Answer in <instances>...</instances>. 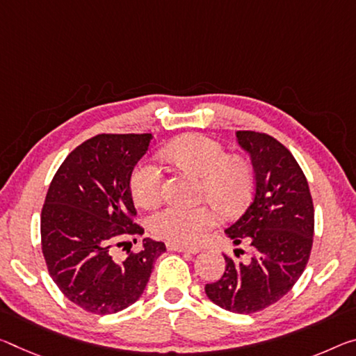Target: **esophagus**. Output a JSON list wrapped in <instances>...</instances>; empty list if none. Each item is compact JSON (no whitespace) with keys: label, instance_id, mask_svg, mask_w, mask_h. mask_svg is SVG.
I'll list each match as a JSON object with an SVG mask.
<instances>
[{"label":"esophagus","instance_id":"esophagus-1","mask_svg":"<svg viewBox=\"0 0 356 356\" xmlns=\"http://www.w3.org/2000/svg\"><path fill=\"white\" fill-rule=\"evenodd\" d=\"M166 247H168V250H171V252H188V253H198V252L201 250L200 247L184 245V244H177V242H168Z\"/></svg>","mask_w":356,"mask_h":356}]
</instances>
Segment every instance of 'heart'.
<instances>
[{
    "label": "heart",
    "mask_w": 356,
    "mask_h": 356,
    "mask_svg": "<svg viewBox=\"0 0 356 356\" xmlns=\"http://www.w3.org/2000/svg\"><path fill=\"white\" fill-rule=\"evenodd\" d=\"M165 155L179 168L201 177L200 193L233 213L249 202L253 193V166L245 156L228 155L218 140L204 134H187L168 145ZM138 204L155 206L163 196V171L154 160H144L134 168L129 180ZM218 222V209L212 202L200 206L169 204L150 217L156 236L177 244H196Z\"/></svg>",
    "instance_id": "1"
}]
</instances>
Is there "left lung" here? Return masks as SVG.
<instances>
[{"label": "left lung", "mask_w": 356, "mask_h": 356, "mask_svg": "<svg viewBox=\"0 0 356 356\" xmlns=\"http://www.w3.org/2000/svg\"><path fill=\"white\" fill-rule=\"evenodd\" d=\"M252 156L255 191L244 216L225 231L236 245L247 242L250 258L225 257L222 277L206 295L222 309L253 314L289 293L307 266L314 242V202L307 179L291 152L266 133L238 131Z\"/></svg>", "instance_id": "left-lung-1"}]
</instances>
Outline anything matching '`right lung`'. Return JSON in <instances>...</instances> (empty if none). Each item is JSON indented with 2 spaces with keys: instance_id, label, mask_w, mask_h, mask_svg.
I'll return each instance as SVG.
<instances>
[{
  "instance_id": "right-lung-1",
  "label": "right lung",
  "mask_w": 356,
  "mask_h": 356,
  "mask_svg": "<svg viewBox=\"0 0 356 356\" xmlns=\"http://www.w3.org/2000/svg\"><path fill=\"white\" fill-rule=\"evenodd\" d=\"M150 133H103L87 139L61 163L41 212V247L50 277L60 291L87 312L107 315L131 306L147 285L163 242L143 239L129 180L149 150ZM136 242V239H133Z\"/></svg>"
}]
</instances>
